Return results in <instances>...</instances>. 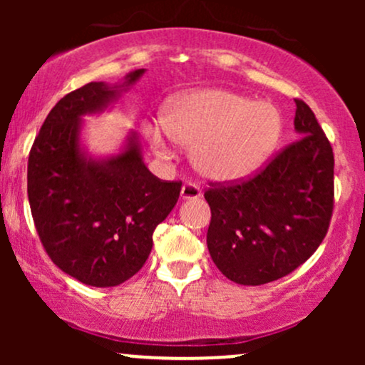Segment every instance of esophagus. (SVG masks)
<instances>
[{
	"instance_id": "34e87169",
	"label": "esophagus",
	"mask_w": 365,
	"mask_h": 365,
	"mask_svg": "<svg viewBox=\"0 0 365 365\" xmlns=\"http://www.w3.org/2000/svg\"><path fill=\"white\" fill-rule=\"evenodd\" d=\"M180 195H182V199H199L200 195H202V192H200V188L195 185V183H185V185L182 187V192H180Z\"/></svg>"
}]
</instances>
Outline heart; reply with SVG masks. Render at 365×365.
Instances as JSON below:
<instances>
[{
  "label": "heart",
  "mask_w": 365,
  "mask_h": 365,
  "mask_svg": "<svg viewBox=\"0 0 365 365\" xmlns=\"http://www.w3.org/2000/svg\"><path fill=\"white\" fill-rule=\"evenodd\" d=\"M165 132H150L154 149L165 158L175 144L190 148L200 177L232 182L254 173L282 139L283 120L273 104L255 103L237 92L206 89L180 96L166 106Z\"/></svg>",
  "instance_id": "heart-1"
}]
</instances>
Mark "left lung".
Instances as JSON below:
<instances>
[{
    "label": "left lung",
    "instance_id": "left-lung-1",
    "mask_svg": "<svg viewBox=\"0 0 365 365\" xmlns=\"http://www.w3.org/2000/svg\"><path fill=\"white\" fill-rule=\"evenodd\" d=\"M297 139L257 173L209 183L207 249L238 284H264L295 271L328 233L334 206V156L316 115L295 99Z\"/></svg>",
    "mask_w": 365,
    "mask_h": 365
}]
</instances>
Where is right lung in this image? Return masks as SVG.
Segmentation results:
<instances>
[{"label":"right lung","mask_w":365,"mask_h":365,"mask_svg":"<svg viewBox=\"0 0 365 365\" xmlns=\"http://www.w3.org/2000/svg\"><path fill=\"white\" fill-rule=\"evenodd\" d=\"M91 82L54 104L37 133L27 166V194L44 250L63 273L91 287H116L148 261L153 233L177 204L182 182L154 177L135 133L118 156H83L81 118L101 111L121 87Z\"/></svg>","instance_id":"1"}]
</instances>
